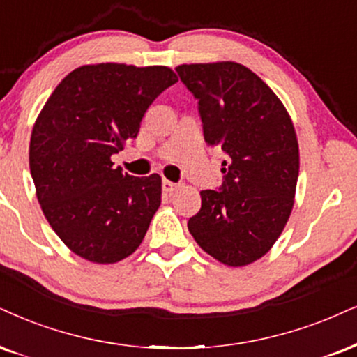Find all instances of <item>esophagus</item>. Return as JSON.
I'll return each instance as SVG.
<instances>
[{
	"mask_svg": "<svg viewBox=\"0 0 357 357\" xmlns=\"http://www.w3.org/2000/svg\"><path fill=\"white\" fill-rule=\"evenodd\" d=\"M177 187H178L177 183L170 182V180H167V178L162 180V188H164V192H167V193L175 192V190H177Z\"/></svg>",
	"mask_w": 357,
	"mask_h": 357,
	"instance_id": "34e87169",
	"label": "esophagus"
}]
</instances>
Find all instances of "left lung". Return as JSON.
Listing matches in <instances>:
<instances>
[{
    "label": "left lung",
    "instance_id": "8db88e82",
    "mask_svg": "<svg viewBox=\"0 0 357 357\" xmlns=\"http://www.w3.org/2000/svg\"><path fill=\"white\" fill-rule=\"evenodd\" d=\"M175 71L199 100L205 142L228 155L222 187L200 192L202 208L188 231L223 265H250L270 252L293 210L300 149L291 117L238 63L182 64Z\"/></svg>",
    "mask_w": 357,
    "mask_h": 357
}]
</instances>
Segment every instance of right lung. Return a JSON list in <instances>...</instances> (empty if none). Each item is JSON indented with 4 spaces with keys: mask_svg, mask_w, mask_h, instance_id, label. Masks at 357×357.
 <instances>
[{
    "mask_svg": "<svg viewBox=\"0 0 357 357\" xmlns=\"http://www.w3.org/2000/svg\"><path fill=\"white\" fill-rule=\"evenodd\" d=\"M177 81L167 66H81L39 112L29 144L38 202L56 235L87 261L117 263L142 243L162 178L122 174L111 157L137 137L149 105Z\"/></svg>",
    "mask_w": 357,
    "mask_h": 357,
    "instance_id": "right-lung-1",
    "label": "right lung"
}]
</instances>
